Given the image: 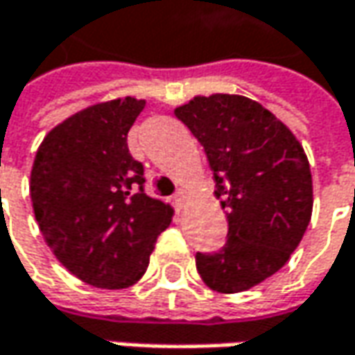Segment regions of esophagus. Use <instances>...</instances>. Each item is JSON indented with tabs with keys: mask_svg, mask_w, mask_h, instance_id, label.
Returning a JSON list of instances; mask_svg holds the SVG:
<instances>
[{
	"mask_svg": "<svg viewBox=\"0 0 355 355\" xmlns=\"http://www.w3.org/2000/svg\"><path fill=\"white\" fill-rule=\"evenodd\" d=\"M173 201H175V207H178V209H184L185 203H187V193H185L184 189H180V191L175 193Z\"/></svg>",
	"mask_w": 355,
	"mask_h": 355,
	"instance_id": "34e87169",
	"label": "esophagus"
}]
</instances>
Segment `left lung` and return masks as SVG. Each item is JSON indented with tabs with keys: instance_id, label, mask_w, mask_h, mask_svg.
<instances>
[{
	"instance_id": "1",
	"label": "left lung",
	"mask_w": 355,
	"mask_h": 355,
	"mask_svg": "<svg viewBox=\"0 0 355 355\" xmlns=\"http://www.w3.org/2000/svg\"><path fill=\"white\" fill-rule=\"evenodd\" d=\"M173 112L203 146L215 198L227 209V243L196 254L198 272L217 293L249 291L286 265L310 223L306 154L279 118L247 96H196Z\"/></svg>"
}]
</instances>
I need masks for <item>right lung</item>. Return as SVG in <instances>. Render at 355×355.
<instances>
[{
	"instance_id": "obj_1",
	"label": "right lung",
	"mask_w": 355,
	"mask_h": 355,
	"mask_svg": "<svg viewBox=\"0 0 355 355\" xmlns=\"http://www.w3.org/2000/svg\"><path fill=\"white\" fill-rule=\"evenodd\" d=\"M146 101L94 104L49 132L35 154V219L67 270L98 288L142 279L173 209L144 193V166L130 156L128 132Z\"/></svg>"
}]
</instances>
